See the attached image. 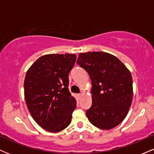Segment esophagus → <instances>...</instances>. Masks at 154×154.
<instances>
[{
	"label": "esophagus",
	"mask_w": 154,
	"mask_h": 154,
	"mask_svg": "<svg viewBox=\"0 0 154 154\" xmlns=\"http://www.w3.org/2000/svg\"><path fill=\"white\" fill-rule=\"evenodd\" d=\"M77 98H78L79 100H80L81 97H82V95H81V94H77Z\"/></svg>",
	"instance_id": "1"
}]
</instances>
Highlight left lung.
<instances>
[{"label":"left lung","instance_id":"obj_1","mask_svg":"<svg viewBox=\"0 0 154 154\" xmlns=\"http://www.w3.org/2000/svg\"><path fill=\"white\" fill-rule=\"evenodd\" d=\"M77 64L88 72L92 82V106L86 116L92 125L103 130L117 126L126 117L133 98L130 71L110 54L80 53Z\"/></svg>","mask_w":154,"mask_h":154}]
</instances>
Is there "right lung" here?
Wrapping results in <instances>:
<instances>
[{"label":"right lung","instance_id":"obj_1","mask_svg":"<svg viewBox=\"0 0 154 154\" xmlns=\"http://www.w3.org/2000/svg\"><path fill=\"white\" fill-rule=\"evenodd\" d=\"M76 61L74 54L41 57L26 72L24 96L35 121L49 132L64 130L71 123L76 100L69 88V73Z\"/></svg>","mask_w":154,"mask_h":154}]
</instances>
